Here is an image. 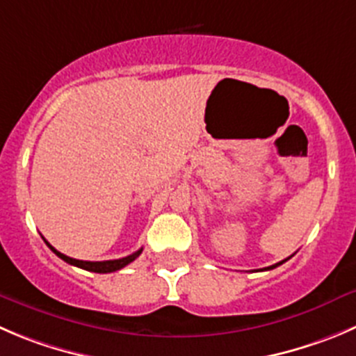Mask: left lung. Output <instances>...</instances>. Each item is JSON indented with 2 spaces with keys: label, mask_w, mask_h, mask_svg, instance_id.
Segmentation results:
<instances>
[{
  "label": "left lung",
  "mask_w": 356,
  "mask_h": 356,
  "mask_svg": "<svg viewBox=\"0 0 356 356\" xmlns=\"http://www.w3.org/2000/svg\"><path fill=\"white\" fill-rule=\"evenodd\" d=\"M289 259H290V257H289ZM289 259H285V260H282V262L274 264V266H270V267H266V270H269V269H274V267H277V266H282V264H283V262H286V260H289Z\"/></svg>",
  "instance_id": "8db88e82"
}]
</instances>
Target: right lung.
Returning <instances> with one entry per match:
<instances>
[{"label": "right lung", "instance_id": "right-lung-1", "mask_svg": "<svg viewBox=\"0 0 356 356\" xmlns=\"http://www.w3.org/2000/svg\"><path fill=\"white\" fill-rule=\"evenodd\" d=\"M43 241H45V239H43ZM45 243H47V246H49V248L52 250V252L56 253L57 257H59V259L64 260V262L71 264V266L80 267V269L90 270V273H101V274H104V273H113V270L122 269V267H125V266H127V264L133 262V260H136L138 257H140V253L143 252V248H141V250H138V252H134L133 255L124 257V259L103 260V262H89V260H76V259H71V257H67V255H64V253L57 252V250L54 248V246L50 245L49 241H45Z\"/></svg>", "mask_w": 356, "mask_h": 356}]
</instances>
